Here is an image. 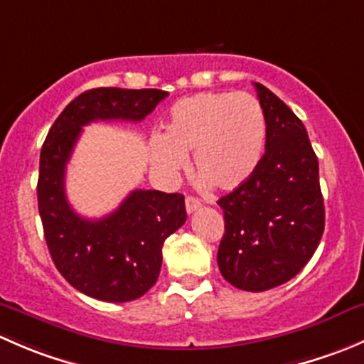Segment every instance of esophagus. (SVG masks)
Returning <instances> with one entry per match:
<instances>
[{
    "label": "esophagus",
    "mask_w": 364,
    "mask_h": 364,
    "mask_svg": "<svg viewBox=\"0 0 364 364\" xmlns=\"http://www.w3.org/2000/svg\"><path fill=\"white\" fill-rule=\"evenodd\" d=\"M185 204H186V211H188V215H190V213L197 211V209H199L200 205H203V203H200L199 199H196V197H192V196L186 197Z\"/></svg>",
    "instance_id": "obj_1"
}]
</instances>
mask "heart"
<instances>
[{
  "label": "heart",
  "mask_w": 364,
  "mask_h": 364,
  "mask_svg": "<svg viewBox=\"0 0 364 364\" xmlns=\"http://www.w3.org/2000/svg\"><path fill=\"white\" fill-rule=\"evenodd\" d=\"M266 146V116L248 93H197L176 102L160 139L153 142L151 161L165 176L185 167L209 188L229 192L252 178Z\"/></svg>",
  "instance_id": "1"
}]
</instances>
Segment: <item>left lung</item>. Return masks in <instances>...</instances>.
<instances>
[{
    "instance_id": "1",
    "label": "left lung",
    "mask_w": 364,
    "mask_h": 364,
    "mask_svg": "<svg viewBox=\"0 0 364 364\" xmlns=\"http://www.w3.org/2000/svg\"><path fill=\"white\" fill-rule=\"evenodd\" d=\"M253 86L266 116V153L252 178L218 200L225 234L216 260L234 287L262 292L294 278L317 250L324 199L304 124L273 91Z\"/></svg>"
}]
</instances>
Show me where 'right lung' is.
Masks as SVG:
<instances>
[{"instance_id":"1","label":"right lung","mask_w":364,"mask_h":364,"mask_svg":"<svg viewBox=\"0 0 364 364\" xmlns=\"http://www.w3.org/2000/svg\"><path fill=\"white\" fill-rule=\"evenodd\" d=\"M167 95L121 87L84 91L58 116L42 146L36 196L49 253L65 280L95 299L124 303L156 284L164 241L186 220L185 197L134 190L111 215L87 220L67 200V164L84 124L142 121Z\"/></svg>"}]
</instances>
